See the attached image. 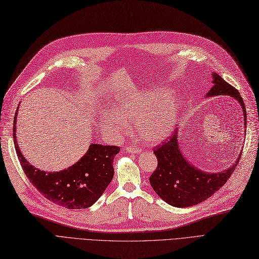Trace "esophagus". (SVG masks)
Returning a JSON list of instances; mask_svg holds the SVG:
<instances>
[{
  "label": "esophagus",
  "mask_w": 259,
  "mask_h": 259,
  "mask_svg": "<svg viewBox=\"0 0 259 259\" xmlns=\"http://www.w3.org/2000/svg\"><path fill=\"white\" fill-rule=\"evenodd\" d=\"M126 150L130 152V153H140L143 150L138 147H135V146H128L126 148Z\"/></svg>",
  "instance_id": "1"
}]
</instances>
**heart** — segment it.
Returning a JSON list of instances; mask_svg holds the SVG:
<instances>
[{
	"label": "heart",
	"instance_id": "obj_1",
	"mask_svg": "<svg viewBox=\"0 0 259 259\" xmlns=\"http://www.w3.org/2000/svg\"><path fill=\"white\" fill-rule=\"evenodd\" d=\"M169 94V90L160 89L116 101L113 112L101 115V127L112 138H119L135 120L140 136L147 142H159L174 131L180 112L179 99Z\"/></svg>",
	"mask_w": 259,
	"mask_h": 259
}]
</instances>
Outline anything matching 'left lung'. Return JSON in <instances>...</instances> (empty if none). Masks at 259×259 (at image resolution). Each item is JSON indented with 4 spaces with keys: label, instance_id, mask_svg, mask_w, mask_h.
Instances as JSON below:
<instances>
[{
    "label": "left lung",
    "instance_id": "obj_1",
    "mask_svg": "<svg viewBox=\"0 0 259 259\" xmlns=\"http://www.w3.org/2000/svg\"><path fill=\"white\" fill-rule=\"evenodd\" d=\"M211 80L213 86L205 97L228 95L238 100L246 128V109L240 93L215 72L211 73ZM179 140L178 130H176L168 140H164L153 149L158 159V167L149 180L155 193L167 204L175 207H189L205 201L221 189L236 169L241 154L230 167L217 173H209L195 167L186 159L179 148Z\"/></svg>",
    "mask_w": 259,
    "mask_h": 259
}]
</instances>
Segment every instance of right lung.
Returning a JSON list of instances; mask_svg holds the SVG:
<instances>
[{
    "instance_id": "add662e5",
    "label": "right lung",
    "mask_w": 259,
    "mask_h": 259,
    "mask_svg": "<svg viewBox=\"0 0 259 259\" xmlns=\"http://www.w3.org/2000/svg\"><path fill=\"white\" fill-rule=\"evenodd\" d=\"M17 111L14 119V144L30 183L55 204L69 209L92 206L111 183L114 174L113 159L120 152V148L93 143L82 158L68 168L60 171L41 170L31 165L19 150L16 137Z\"/></svg>"
}]
</instances>
